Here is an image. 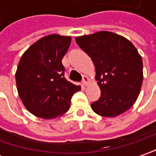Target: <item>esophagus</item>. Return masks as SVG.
I'll return each mask as SVG.
<instances>
[{"label": "esophagus", "instance_id": "1", "mask_svg": "<svg viewBox=\"0 0 156 156\" xmlns=\"http://www.w3.org/2000/svg\"><path fill=\"white\" fill-rule=\"evenodd\" d=\"M82 83H83V85H85V86H87L89 83H90V80H89V78L86 76V75H83V77H82Z\"/></svg>", "mask_w": 156, "mask_h": 156}]
</instances>
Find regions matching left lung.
Instances as JSON below:
<instances>
[{"label":"left lung","mask_w":156,"mask_h":156,"mask_svg":"<svg viewBox=\"0 0 156 156\" xmlns=\"http://www.w3.org/2000/svg\"><path fill=\"white\" fill-rule=\"evenodd\" d=\"M75 41L95 67L101 94L91 104L94 112L115 117L129 110L139 96L143 80L142 59L136 48L125 37L108 31L78 36Z\"/></svg>","instance_id":"left-lung-1"}]
</instances>
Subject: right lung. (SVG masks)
Segmentation results:
<instances>
[{
	"mask_svg": "<svg viewBox=\"0 0 156 156\" xmlns=\"http://www.w3.org/2000/svg\"><path fill=\"white\" fill-rule=\"evenodd\" d=\"M71 43L70 36L49 34L22 55L15 73L19 96L31 114L49 120L64 115L73 94L81 86L68 81L62 60Z\"/></svg>",
	"mask_w": 156,
	"mask_h": 156,
	"instance_id": "right-lung-1",
	"label": "right lung"
}]
</instances>
